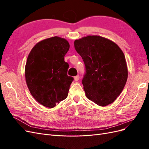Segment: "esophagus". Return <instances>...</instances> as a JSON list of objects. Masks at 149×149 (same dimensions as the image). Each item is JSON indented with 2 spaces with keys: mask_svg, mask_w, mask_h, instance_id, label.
Here are the masks:
<instances>
[{
  "mask_svg": "<svg viewBox=\"0 0 149 149\" xmlns=\"http://www.w3.org/2000/svg\"><path fill=\"white\" fill-rule=\"evenodd\" d=\"M74 80L76 81H78L79 79V75H77V76H74Z\"/></svg>",
  "mask_w": 149,
  "mask_h": 149,
  "instance_id": "1",
  "label": "esophagus"
}]
</instances>
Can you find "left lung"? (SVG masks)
<instances>
[{
  "instance_id": "left-lung-1",
  "label": "left lung",
  "mask_w": 149,
  "mask_h": 149,
  "mask_svg": "<svg viewBox=\"0 0 149 149\" xmlns=\"http://www.w3.org/2000/svg\"><path fill=\"white\" fill-rule=\"evenodd\" d=\"M74 45L85 65L82 83L86 96L100 106L113 102L128 77L123 51L114 42L98 35L76 40Z\"/></svg>"
}]
</instances>
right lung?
Returning a JSON list of instances; mask_svg holds the SVG:
<instances>
[{
	"label": "right lung",
	"instance_id": "1",
	"mask_svg": "<svg viewBox=\"0 0 149 149\" xmlns=\"http://www.w3.org/2000/svg\"><path fill=\"white\" fill-rule=\"evenodd\" d=\"M70 44L53 37L42 40L31 49L25 65L26 85L35 100L52 108L68 96L73 78L67 75L69 65L65 56Z\"/></svg>",
	"mask_w": 149,
	"mask_h": 149
}]
</instances>
